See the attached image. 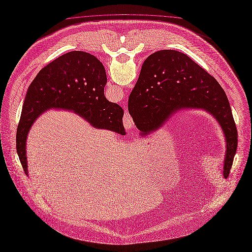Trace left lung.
Returning <instances> with one entry per match:
<instances>
[{"label": "left lung", "instance_id": "1", "mask_svg": "<svg viewBox=\"0 0 252 252\" xmlns=\"http://www.w3.org/2000/svg\"><path fill=\"white\" fill-rule=\"evenodd\" d=\"M203 109L221 125L226 142L224 175L228 176L238 144V132L225 91L189 56L161 50L146 59L129 96L128 110L140 133L148 134L181 109Z\"/></svg>", "mask_w": 252, "mask_h": 252}]
</instances>
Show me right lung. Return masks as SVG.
Returning <instances> with one entry per match:
<instances>
[{"instance_id": "obj_1", "label": "right lung", "mask_w": 252, "mask_h": 252, "mask_svg": "<svg viewBox=\"0 0 252 252\" xmlns=\"http://www.w3.org/2000/svg\"><path fill=\"white\" fill-rule=\"evenodd\" d=\"M106 72L91 54L72 51L43 67L28 87L16 133L17 154L27 174V133L42 112L73 110L94 127L125 134L123 110L104 95Z\"/></svg>"}]
</instances>
